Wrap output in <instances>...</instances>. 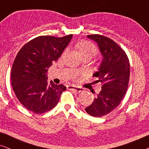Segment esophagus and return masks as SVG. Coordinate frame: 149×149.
<instances>
[{
	"label": "esophagus",
	"instance_id": "obj_1",
	"mask_svg": "<svg viewBox=\"0 0 149 149\" xmlns=\"http://www.w3.org/2000/svg\"><path fill=\"white\" fill-rule=\"evenodd\" d=\"M68 89H70L71 91H75V92H81V91H83V88H81V87H75V86H73V85H68Z\"/></svg>",
	"mask_w": 149,
	"mask_h": 149
}]
</instances>
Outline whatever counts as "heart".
Masks as SVG:
<instances>
[{"label": "heart", "instance_id": "heart-1", "mask_svg": "<svg viewBox=\"0 0 149 149\" xmlns=\"http://www.w3.org/2000/svg\"><path fill=\"white\" fill-rule=\"evenodd\" d=\"M79 52L83 58H92L97 53V49L94 45L89 41H83L78 45Z\"/></svg>", "mask_w": 149, "mask_h": 149}]
</instances>
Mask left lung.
I'll return each mask as SVG.
<instances>
[{"label": "left lung", "instance_id": "left-lung-1", "mask_svg": "<svg viewBox=\"0 0 149 149\" xmlns=\"http://www.w3.org/2000/svg\"><path fill=\"white\" fill-rule=\"evenodd\" d=\"M97 43L103 57L98 71L93 74L102 84L101 91L93 103L85 108L89 115L101 117L111 113L121 102L127 89L130 79V61L121 47L107 36L87 35Z\"/></svg>", "mask_w": 149, "mask_h": 149}]
</instances>
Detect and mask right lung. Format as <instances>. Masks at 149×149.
Instances as JSON below:
<instances>
[{
	"instance_id": "obj_1",
	"label": "right lung",
	"mask_w": 149,
	"mask_h": 149,
	"mask_svg": "<svg viewBox=\"0 0 149 149\" xmlns=\"http://www.w3.org/2000/svg\"><path fill=\"white\" fill-rule=\"evenodd\" d=\"M72 37V34L63 37L40 36L24 45L17 53L11 68V85L18 100L28 111L41 114L58 104L66 87L52 81L48 84L47 72Z\"/></svg>"
}]
</instances>
